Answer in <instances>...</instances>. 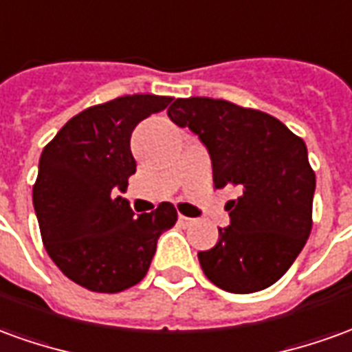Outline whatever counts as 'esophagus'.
I'll use <instances>...</instances> for the list:
<instances>
[{"label": "esophagus", "instance_id": "esophagus-1", "mask_svg": "<svg viewBox=\"0 0 352 352\" xmlns=\"http://www.w3.org/2000/svg\"><path fill=\"white\" fill-rule=\"evenodd\" d=\"M179 223H181V225H183V227H188V225H192V223H194V219L186 217V215H179Z\"/></svg>", "mask_w": 352, "mask_h": 352}]
</instances>
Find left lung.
Returning a JSON list of instances; mask_svg holds the SVG:
<instances>
[{
	"instance_id": "left-lung-1",
	"label": "left lung",
	"mask_w": 352,
	"mask_h": 352,
	"mask_svg": "<svg viewBox=\"0 0 352 352\" xmlns=\"http://www.w3.org/2000/svg\"><path fill=\"white\" fill-rule=\"evenodd\" d=\"M168 116L208 148L217 188L238 186L227 204L230 225L198 253L201 270L230 294L272 286L296 261L313 228L316 177L303 139L261 110L223 99H177Z\"/></svg>"
}]
</instances>
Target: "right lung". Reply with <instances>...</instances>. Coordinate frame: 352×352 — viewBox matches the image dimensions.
<instances>
[{
  "label": "right lung",
  "mask_w": 352,
  "mask_h": 352,
  "mask_svg": "<svg viewBox=\"0 0 352 352\" xmlns=\"http://www.w3.org/2000/svg\"><path fill=\"white\" fill-rule=\"evenodd\" d=\"M171 97L125 95L74 116L41 152L34 210L41 240L63 274L99 294H118L148 272L160 234L175 225L173 204L135 217L118 196L137 171L131 133Z\"/></svg>",
  "instance_id": "right-lung-1"
}]
</instances>
